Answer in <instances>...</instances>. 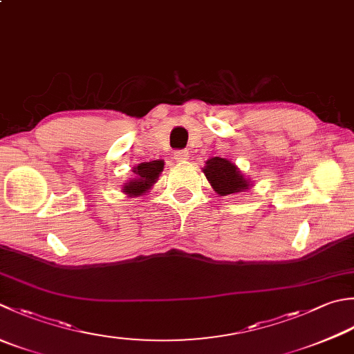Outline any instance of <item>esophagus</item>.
Masks as SVG:
<instances>
[{
    "instance_id": "1",
    "label": "esophagus",
    "mask_w": 354,
    "mask_h": 354,
    "mask_svg": "<svg viewBox=\"0 0 354 354\" xmlns=\"http://www.w3.org/2000/svg\"><path fill=\"white\" fill-rule=\"evenodd\" d=\"M173 158H175L178 162H185L187 159H189V151H187V150H176L175 155H173Z\"/></svg>"
}]
</instances>
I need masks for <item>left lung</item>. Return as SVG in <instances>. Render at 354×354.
<instances>
[{
  "mask_svg": "<svg viewBox=\"0 0 354 354\" xmlns=\"http://www.w3.org/2000/svg\"><path fill=\"white\" fill-rule=\"evenodd\" d=\"M204 173L209 179L213 190L221 196L232 195V193L242 192L250 187L247 179L241 175V171L234 164L224 158L214 156L205 162Z\"/></svg>",
  "mask_w": 354,
  "mask_h": 354,
  "instance_id": "8db88e82",
  "label": "left lung"
}]
</instances>
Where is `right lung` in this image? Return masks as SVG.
<instances>
[{
    "mask_svg": "<svg viewBox=\"0 0 354 354\" xmlns=\"http://www.w3.org/2000/svg\"><path fill=\"white\" fill-rule=\"evenodd\" d=\"M164 167L162 161H151V162H142L133 170L136 178L131 179L129 184L124 187V192L129 196H138L147 192L153 183H156V178L159 176Z\"/></svg>",
    "mask_w": 354,
    "mask_h": 354,
    "instance_id": "1",
    "label": "right lung"
}]
</instances>
